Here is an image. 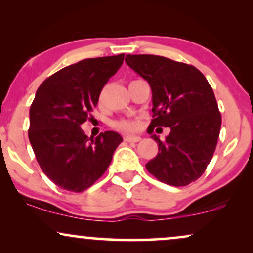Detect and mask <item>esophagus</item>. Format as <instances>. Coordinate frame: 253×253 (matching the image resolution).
I'll return each instance as SVG.
<instances>
[{"label":"esophagus","mask_w":253,"mask_h":253,"mask_svg":"<svg viewBox=\"0 0 253 253\" xmlns=\"http://www.w3.org/2000/svg\"><path fill=\"white\" fill-rule=\"evenodd\" d=\"M140 136L138 135H125L124 136V140L125 141H128V143H138L140 141Z\"/></svg>","instance_id":"1"}]
</instances>
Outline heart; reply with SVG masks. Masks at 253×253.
<instances>
[{
	"label": "heart",
	"instance_id": "obj_1",
	"mask_svg": "<svg viewBox=\"0 0 253 253\" xmlns=\"http://www.w3.org/2000/svg\"><path fill=\"white\" fill-rule=\"evenodd\" d=\"M136 126H138V124L134 120H123L115 124V127L121 130H134Z\"/></svg>",
	"mask_w": 253,
	"mask_h": 253
}]
</instances>
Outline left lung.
Masks as SVG:
<instances>
[{"instance_id":"obj_1","label":"left lung","mask_w":253,"mask_h":253,"mask_svg":"<svg viewBox=\"0 0 253 253\" xmlns=\"http://www.w3.org/2000/svg\"><path fill=\"white\" fill-rule=\"evenodd\" d=\"M125 62L152 90L151 127H170L146 169L158 181L183 187L202 176L215 151L221 114L211 84L195 66L153 54H127Z\"/></svg>"}]
</instances>
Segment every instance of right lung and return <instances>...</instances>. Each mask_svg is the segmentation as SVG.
Masks as SVG:
<instances>
[{
  "label": "right lung",
  "instance_id": "right-lung-1",
  "mask_svg": "<svg viewBox=\"0 0 253 253\" xmlns=\"http://www.w3.org/2000/svg\"><path fill=\"white\" fill-rule=\"evenodd\" d=\"M124 57L83 59L53 74L37 90L28 138L43 173L62 189L81 193L91 187L108 169L123 141L113 130L89 139L81 125L89 119Z\"/></svg>",
  "mask_w": 253,
  "mask_h": 253
}]
</instances>
